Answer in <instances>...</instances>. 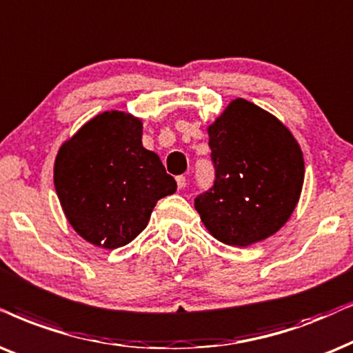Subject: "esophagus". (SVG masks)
Masks as SVG:
<instances>
[{"instance_id":"1","label":"esophagus","mask_w":353,"mask_h":353,"mask_svg":"<svg viewBox=\"0 0 353 353\" xmlns=\"http://www.w3.org/2000/svg\"><path fill=\"white\" fill-rule=\"evenodd\" d=\"M176 185H178V188H185V185H186V176L185 175H180V176H176Z\"/></svg>"}]
</instances>
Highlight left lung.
Instances as JSON below:
<instances>
[{
    "mask_svg": "<svg viewBox=\"0 0 353 353\" xmlns=\"http://www.w3.org/2000/svg\"><path fill=\"white\" fill-rule=\"evenodd\" d=\"M216 180L194 208L210 235L248 246L276 233L294 212L305 178L292 132L258 105L236 99L209 126Z\"/></svg>",
    "mask_w": 353,
    "mask_h": 353,
    "instance_id": "8db88e82",
    "label": "left lung"
}]
</instances>
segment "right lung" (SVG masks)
I'll list each match as a JSON object with an SVG mask.
<instances>
[{
    "instance_id": "obj_1",
    "label": "right lung",
    "mask_w": 353,
    "mask_h": 353,
    "mask_svg": "<svg viewBox=\"0 0 353 353\" xmlns=\"http://www.w3.org/2000/svg\"><path fill=\"white\" fill-rule=\"evenodd\" d=\"M143 123L123 112L87 121L58 150L54 188L72 228L95 246H125L159 199L176 191L159 155L143 148Z\"/></svg>"
}]
</instances>
